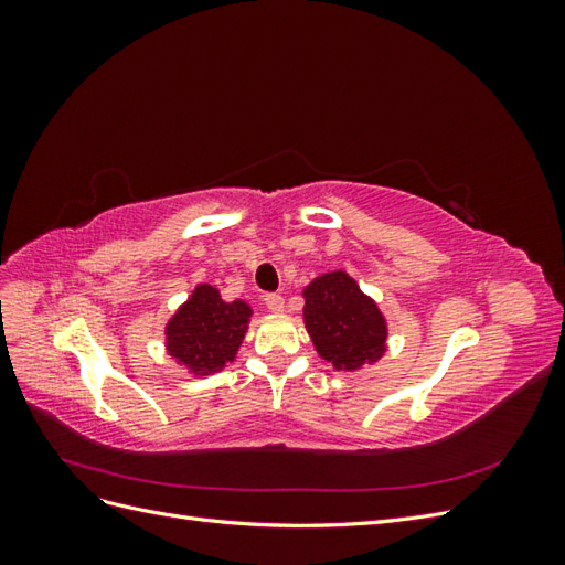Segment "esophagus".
<instances>
[{"label": "esophagus", "instance_id": "34e87169", "mask_svg": "<svg viewBox=\"0 0 565 565\" xmlns=\"http://www.w3.org/2000/svg\"><path fill=\"white\" fill-rule=\"evenodd\" d=\"M264 303H266V309L273 311V313H280V311L285 309V299H282L280 295H276V292L266 295V297H264Z\"/></svg>", "mask_w": 565, "mask_h": 565}]
</instances>
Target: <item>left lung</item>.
<instances>
[{"instance_id":"obj_1","label":"left lung","mask_w":565,"mask_h":565,"mask_svg":"<svg viewBox=\"0 0 565 565\" xmlns=\"http://www.w3.org/2000/svg\"><path fill=\"white\" fill-rule=\"evenodd\" d=\"M303 322L313 347L337 370L377 363L384 355V316L344 270L316 278L303 289Z\"/></svg>"}]
</instances>
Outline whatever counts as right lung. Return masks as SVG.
<instances>
[{"label": "right lung", "instance_id": "obj_1", "mask_svg": "<svg viewBox=\"0 0 565 565\" xmlns=\"http://www.w3.org/2000/svg\"><path fill=\"white\" fill-rule=\"evenodd\" d=\"M249 316L245 301H224L212 285H198L167 322V351L195 374L224 370L243 344Z\"/></svg>", "mask_w": 565, "mask_h": 565}]
</instances>
